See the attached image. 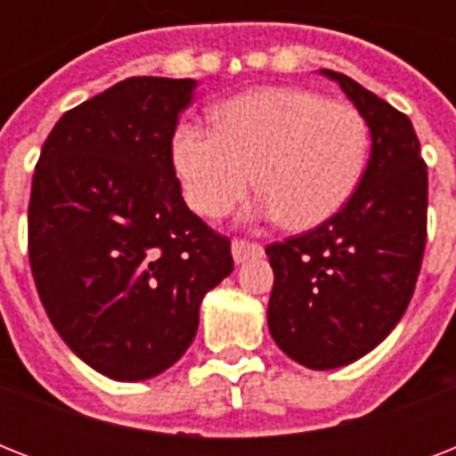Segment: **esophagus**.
<instances>
[{"label":"esophagus","instance_id":"esophagus-1","mask_svg":"<svg viewBox=\"0 0 456 456\" xmlns=\"http://www.w3.org/2000/svg\"><path fill=\"white\" fill-rule=\"evenodd\" d=\"M263 246L260 243H250V241H243V239H236L232 241V256H234V263L236 265H243L253 260V257H263Z\"/></svg>","mask_w":456,"mask_h":456}]
</instances>
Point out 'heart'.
Segmentation results:
<instances>
[{
    "label": "heart",
    "mask_w": 456,
    "mask_h": 456,
    "mask_svg": "<svg viewBox=\"0 0 456 456\" xmlns=\"http://www.w3.org/2000/svg\"><path fill=\"white\" fill-rule=\"evenodd\" d=\"M213 120L215 130L179 123L170 139L186 206L208 220L246 199L256 175L260 215L307 232L346 206L367 167V120L310 89L239 94L220 103Z\"/></svg>",
    "instance_id": "obj_1"
}]
</instances>
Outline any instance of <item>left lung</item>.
I'll list each match as a JSON object with an SVG mask.
<instances>
[{
	"mask_svg": "<svg viewBox=\"0 0 456 456\" xmlns=\"http://www.w3.org/2000/svg\"><path fill=\"white\" fill-rule=\"evenodd\" d=\"M322 75L367 120V170L331 220L265 250L274 272L272 338L317 371L364 357L403 319L421 270L428 208V172L410 118L347 75Z\"/></svg>",
	"mask_w": 456,
	"mask_h": 456,
	"instance_id": "left-lung-1",
	"label": "left lung"
}]
</instances>
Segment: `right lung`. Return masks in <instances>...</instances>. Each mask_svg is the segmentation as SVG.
Here are the masks:
<instances>
[{"label": "right lung", "mask_w": 456, "mask_h": 456, "mask_svg": "<svg viewBox=\"0 0 456 456\" xmlns=\"http://www.w3.org/2000/svg\"><path fill=\"white\" fill-rule=\"evenodd\" d=\"M199 82L127 77L61 116L32 177L28 248L39 300L85 364L163 374L191 346L208 291L234 270L186 208L170 160Z\"/></svg>", "instance_id": "1"}]
</instances>
